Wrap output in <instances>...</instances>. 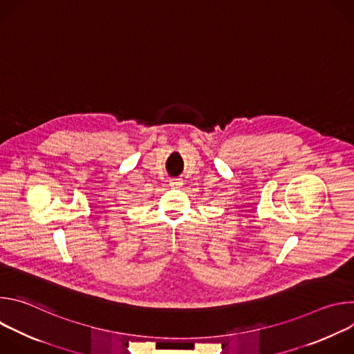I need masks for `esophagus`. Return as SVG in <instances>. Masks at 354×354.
Instances as JSON below:
<instances>
[{
  "label": "esophagus",
  "mask_w": 354,
  "mask_h": 354,
  "mask_svg": "<svg viewBox=\"0 0 354 354\" xmlns=\"http://www.w3.org/2000/svg\"><path fill=\"white\" fill-rule=\"evenodd\" d=\"M182 185H183V183H182L180 179H171V180H169V186L174 187V189H178V187H180Z\"/></svg>",
  "instance_id": "1"
}]
</instances>
